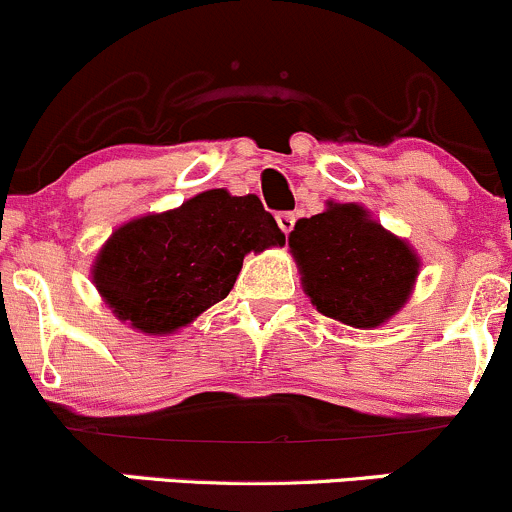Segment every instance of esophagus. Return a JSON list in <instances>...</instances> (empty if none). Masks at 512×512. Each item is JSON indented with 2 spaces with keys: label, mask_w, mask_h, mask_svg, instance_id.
<instances>
[{
  "label": "esophagus",
  "mask_w": 512,
  "mask_h": 512,
  "mask_svg": "<svg viewBox=\"0 0 512 512\" xmlns=\"http://www.w3.org/2000/svg\"><path fill=\"white\" fill-rule=\"evenodd\" d=\"M294 213H280L277 215V225H280V230L285 232V235H289V232H292V227H294Z\"/></svg>",
  "instance_id": "esophagus-1"
}]
</instances>
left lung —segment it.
<instances>
[{
    "instance_id": "8db88e82",
    "label": "left lung",
    "mask_w": 512,
    "mask_h": 512,
    "mask_svg": "<svg viewBox=\"0 0 512 512\" xmlns=\"http://www.w3.org/2000/svg\"><path fill=\"white\" fill-rule=\"evenodd\" d=\"M289 252L309 302L324 317L376 329L406 307L421 257L359 203L329 200L324 213L297 220Z\"/></svg>"
}]
</instances>
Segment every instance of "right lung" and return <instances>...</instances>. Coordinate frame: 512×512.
Masks as SVG:
<instances>
[{
	"instance_id": "add662e5",
	"label": "right lung",
	"mask_w": 512,
	"mask_h": 512,
	"mask_svg": "<svg viewBox=\"0 0 512 512\" xmlns=\"http://www.w3.org/2000/svg\"><path fill=\"white\" fill-rule=\"evenodd\" d=\"M285 245L257 195L205 190L180 208L118 225L98 250L91 282L113 317L168 337L223 302L247 252Z\"/></svg>"
}]
</instances>
